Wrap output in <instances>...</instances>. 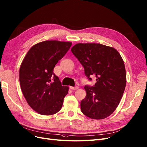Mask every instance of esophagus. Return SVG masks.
Instances as JSON below:
<instances>
[{"mask_svg": "<svg viewBox=\"0 0 147 147\" xmlns=\"http://www.w3.org/2000/svg\"><path fill=\"white\" fill-rule=\"evenodd\" d=\"M70 88L73 90H76L79 89V86H70Z\"/></svg>", "mask_w": 147, "mask_h": 147, "instance_id": "1", "label": "esophagus"}]
</instances>
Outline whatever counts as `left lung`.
Segmentation results:
<instances>
[{
	"mask_svg": "<svg viewBox=\"0 0 147 147\" xmlns=\"http://www.w3.org/2000/svg\"><path fill=\"white\" fill-rule=\"evenodd\" d=\"M71 52L84 68L89 80L96 78L94 86H85L86 95L80 102L86 116L93 119H105L115 111L125 88V67L115 48L100 43H79Z\"/></svg>",
	"mask_w": 147,
	"mask_h": 147,
	"instance_id": "obj_1",
	"label": "left lung"
}]
</instances>
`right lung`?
Instances as JSON below:
<instances>
[{
    "instance_id": "1",
    "label": "right lung",
    "mask_w": 147,
    "mask_h": 147,
    "mask_svg": "<svg viewBox=\"0 0 147 147\" xmlns=\"http://www.w3.org/2000/svg\"><path fill=\"white\" fill-rule=\"evenodd\" d=\"M71 42L46 40L32 46L19 70L22 91L30 107L42 115L61 109L68 86H62L53 69L68 51Z\"/></svg>"
}]
</instances>
